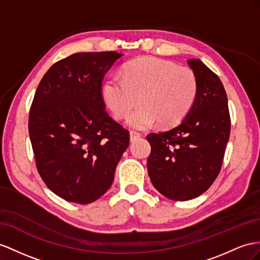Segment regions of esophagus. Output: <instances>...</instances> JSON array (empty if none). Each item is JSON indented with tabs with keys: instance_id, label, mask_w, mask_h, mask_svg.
I'll return each instance as SVG.
<instances>
[{
	"instance_id": "1",
	"label": "esophagus",
	"mask_w": 260,
	"mask_h": 260,
	"mask_svg": "<svg viewBox=\"0 0 260 260\" xmlns=\"http://www.w3.org/2000/svg\"><path fill=\"white\" fill-rule=\"evenodd\" d=\"M142 135L139 134L138 132H135V131H131L129 132V138H131V142H134V141H136L137 138H139L141 137Z\"/></svg>"
}]
</instances>
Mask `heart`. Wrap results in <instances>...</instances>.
Wrapping results in <instances>:
<instances>
[{
  "instance_id": "b5f03b06",
  "label": "heart",
  "mask_w": 260,
  "mask_h": 260,
  "mask_svg": "<svg viewBox=\"0 0 260 260\" xmlns=\"http://www.w3.org/2000/svg\"><path fill=\"white\" fill-rule=\"evenodd\" d=\"M198 93L194 72L164 59L146 57L128 62L123 78L112 75L102 86L103 99L116 118L136 129H148L160 122L172 125L187 115Z\"/></svg>"
}]
</instances>
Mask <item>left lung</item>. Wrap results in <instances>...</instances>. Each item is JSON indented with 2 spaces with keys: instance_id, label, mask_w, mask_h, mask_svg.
Masks as SVG:
<instances>
[{
  "instance_id": "left-lung-1",
  "label": "left lung",
  "mask_w": 260,
  "mask_h": 260,
  "mask_svg": "<svg viewBox=\"0 0 260 260\" xmlns=\"http://www.w3.org/2000/svg\"><path fill=\"white\" fill-rule=\"evenodd\" d=\"M188 64L198 80L194 103L180 124L147 135L150 181L175 201L194 199L211 187L221 170L231 132L221 80L199 59H189Z\"/></svg>"
}]
</instances>
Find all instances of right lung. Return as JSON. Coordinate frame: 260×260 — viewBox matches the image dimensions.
<instances>
[{"label":"right lung","mask_w":260,"mask_h":260,"mask_svg":"<svg viewBox=\"0 0 260 260\" xmlns=\"http://www.w3.org/2000/svg\"><path fill=\"white\" fill-rule=\"evenodd\" d=\"M123 55L78 52L52 64L30 106L28 131L36 167L66 201L94 202L114 180L129 133L105 111L102 81Z\"/></svg>","instance_id":"add662e5"}]
</instances>
